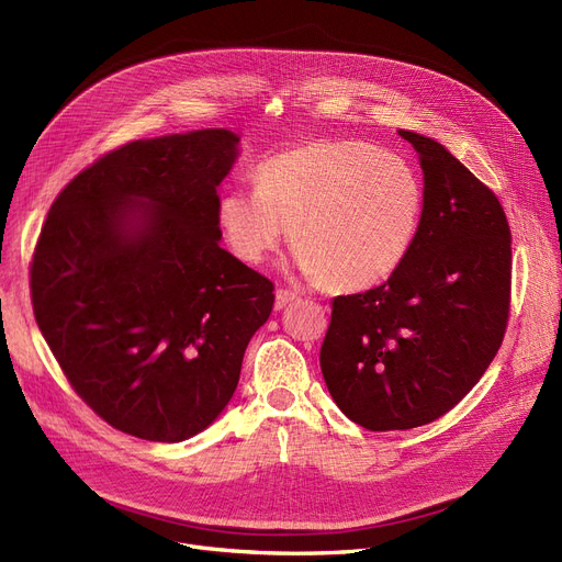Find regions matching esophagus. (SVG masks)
Masks as SVG:
<instances>
[{
	"label": "esophagus",
	"instance_id": "1",
	"mask_svg": "<svg viewBox=\"0 0 562 562\" xmlns=\"http://www.w3.org/2000/svg\"><path fill=\"white\" fill-rule=\"evenodd\" d=\"M296 299H299V293H296V291H291V289L280 286V289L276 291V310H284L289 303H293Z\"/></svg>",
	"mask_w": 562,
	"mask_h": 562
}]
</instances>
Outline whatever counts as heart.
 <instances>
[{"label": "heart", "instance_id": "1", "mask_svg": "<svg viewBox=\"0 0 562 562\" xmlns=\"http://www.w3.org/2000/svg\"><path fill=\"white\" fill-rule=\"evenodd\" d=\"M426 191L419 170L373 143L314 138L255 170V193L232 191L218 221L232 252L259 263L286 236L301 269L339 293L392 278L417 244Z\"/></svg>", "mask_w": 562, "mask_h": 562}]
</instances>
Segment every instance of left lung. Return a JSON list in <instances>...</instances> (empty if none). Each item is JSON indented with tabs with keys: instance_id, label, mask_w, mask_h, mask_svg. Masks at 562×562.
Wrapping results in <instances>:
<instances>
[{
	"instance_id": "obj_1",
	"label": "left lung",
	"mask_w": 562,
	"mask_h": 562,
	"mask_svg": "<svg viewBox=\"0 0 562 562\" xmlns=\"http://www.w3.org/2000/svg\"><path fill=\"white\" fill-rule=\"evenodd\" d=\"M398 134L424 170L417 244L387 282L333 299L321 344L335 403L367 430H407L447 415L494 360L510 316L504 206L445 145Z\"/></svg>"
}]
</instances>
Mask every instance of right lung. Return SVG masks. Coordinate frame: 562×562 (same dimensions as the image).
<instances>
[{
    "mask_svg": "<svg viewBox=\"0 0 562 562\" xmlns=\"http://www.w3.org/2000/svg\"><path fill=\"white\" fill-rule=\"evenodd\" d=\"M236 134L132 140L56 195L29 263L38 328L77 396L127 435L182 441L239 382L273 282L218 246Z\"/></svg>",
    "mask_w": 562,
    "mask_h": 562,
    "instance_id": "add662e5",
    "label": "right lung"
}]
</instances>
